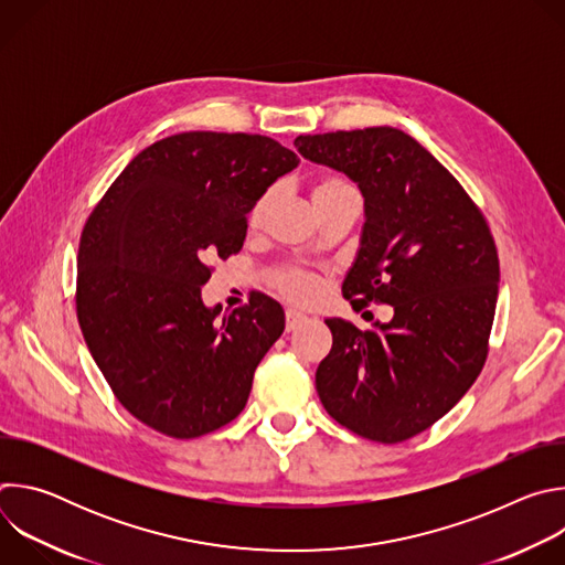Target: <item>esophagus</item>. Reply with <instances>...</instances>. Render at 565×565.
<instances>
[{"mask_svg":"<svg viewBox=\"0 0 565 565\" xmlns=\"http://www.w3.org/2000/svg\"><path fill=\"white\" fill-rule=\"evenodd\" d=\"M306 319H308V317H306L303 312H299V310H295V308H288V310H286V331L290 333V331L299 329Z\"/></svg>","mask_w":565,"mask_h":565,"instance_id":"obj_1","label":"esophagus"}]
</instances>
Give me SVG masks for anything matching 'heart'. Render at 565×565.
Returning a JSON list of instances; mask_svg holds the SVG:
<instances>
[{"instance_id": "b5f03b06", "label": "heart", "mask_w": 565, "mask_h": 565, "mask_svg": "<svg viewBox=\"0 0 565 565\" xmlns=\"http://www.w3.org/2000/svg\"><path fill=\"white\" fill-rule=\"evenodd\" d=\"M340 199H358V192L353 190V185L340 177H321L315 185H312V203L315 207L319 205H327V203H333V201H340ZM275 201V188L266 190L253 205L250 210V225H257L264 214L268 212V207L273 205ZM279 290L284 295H288L290 299H297V301H303V299H310L317 290V284L310 275H306L303 270L299 268H284L277 273L275 277Z\"/></svg>"}]
</instances>
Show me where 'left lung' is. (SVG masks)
<instances>
[{"instance_id": "1", "label": "left lung", "mask_w": 565, "mask_h": 565, "mask_svg": "<svg viewBox=\"0 0 565 565\" xmlns=\"http://www.w3.org/2000/svg\"><path fill=\"white\" fill-rule=\"evenodd\" d=\"M295 147L364 196L344 297L393 306L391 321L369 331L327 319L333 349L315 373L319 399L353 434L402 443L440 420L486 364L501 275L492 232L462 185L405 131L297 136Z\"/></svg>"}]
</instances>
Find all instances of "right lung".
<instances>
[{
    "mask_svg": "<svg viewBox=\"0 0 565 565\" xmlns=\"http://www.w3.org/2000/svg\"><path fill=\"white\" fill-rule=\"evenodd\" d=\"M295 151L257 134L185 131L142 149L79 236L75 308L120 405L170 438H199L244 412L284 308L257 292L205 306L207 259L244 248L248 212Z\"/></svg>",
    "mask_w": 565,
    "mask_h": 565,
    "instance_id": "1",
    "label": "right lung"
}]
</instances>
